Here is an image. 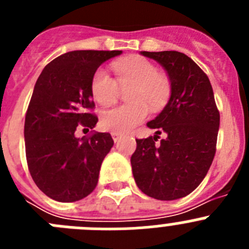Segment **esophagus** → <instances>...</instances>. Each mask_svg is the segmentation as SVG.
<instances>
[{
  "instance_id": "1",
  "label": "esophagus",
  "mask_w": 249,
  "mask_h": 249,
  "mask_svg": "<svg viewBox=\"0 0 249 249\" xmlns=\"http://www.w3.org/2000/svg\"><path fill=\"white\" fill-rule=\"evenodd\" d=\"M121 137H122V135H121V133H118V132H112V138H113L114 142H118Z\"/></svg>"
}]
</instances>
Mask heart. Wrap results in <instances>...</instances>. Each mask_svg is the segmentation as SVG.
Returning <instances> with one entry per match:
<instances>
[{
    "label": "heart",
    "instance_id": "b5f03b06",
    "mask_svg": "<svg viewBox=\"0 0 249 249\" xmlns=\"http://www.w3.org/2000/svg\"><path fill=\"white\" fill-rule=\"evenodd\" d=\"M117 81L105 68H98L92 76L91 93L94 101L108 106L117 98L118 85L129 89L127 100L131 103L106 109L101 113V126L107 131L126 133L143 122L148 114V107L158 111L171 96L168 77L160 74L158 68L148 59L135 57L112 63Z\"/></svg>",
    "mask_w": 249,
    "mask_h": 249
}]
</instances>
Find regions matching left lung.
<instances>
[{"label":"left lung","instance_id":"8db88e82","mask_svg":"<svg viewBox=\"0 0 249 249\" xmlns=\"http://www.w3.org/2000/svg\"><path fill=\"white\" fill-rule=\"evenodd\" d=\"M141 54L166 70L172 91L162 112L147 123L156 135L136 140L132 172L144 195L173 201L193 192L206 177L214 158L219 112L210 80L193 59L177 51ZM162 131L166 138L157 144Z\"/></svg>","mask_w":249,"mask_h":249}]
</instances>
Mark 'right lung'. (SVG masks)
I'll return each mask as SVG.
<instances>
[{
  "instance_id": "right-lung-1",
  "label": "right lung",
  "mask_w": 249,
  "mask_h": 249,
  "mask_svg": "<svg viewBox=\"0 0 249 249\" xmlns=\"http://www.w3.org/2000/svg\"><path fill=\"white\" fill-rule=\"evenodd\" d=\"M122 51H72L51 61L35 85L25 120L26 158L36 186L50 198L76 202L96 188L103 160L113 146L109 133L77 138L97 116L91 80L98 67Z\"/></svg>"
}]
</instances>
